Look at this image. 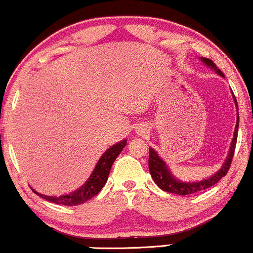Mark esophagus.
Returning a JSON list of instances; mask_svg holds the SVG:
<instances>
[{
  "label": "esophagus",
  "instance_id": "1",
  "mask_svg": "<svg viewBox=\"0 0 253 253\" xmlns=\"http://www.w3.org/2000/svg\"><path fill=\"white\" fill-rule=\"evenodd\" d=\"M136 132H137V135H143V134H146V132H147V127H146L145 126H137Z\"/></svg>",
  "mask_w": 253,
  "mask_h": 253
}]
</instances>
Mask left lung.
<instances>
[{
    "label": "left lung",
    "instance_id": "obj_1",
    "mask_svg": "<svg viewBox=\"0 0 253 253\" xmlns=\"http://www.w3.org/2000/svg\"><path fill=\"white\" fill-rule=\"evenodd\" d=\"M203 61L205 62L208 66L212 67V69L216 70V72L218 73V75L223 76V73L221 72V70L217 69L216 65L213 64L212 60L203 58ZM234 101L236 104L235 96H234ZM236 121H238V123H236V126H235L234 138H233L229 154H228L227 159H225L223 167L218 170V172H216L213 176L209 177L208 180H204L200 182H192V183L191 182H181V181L176 180V178L171 175L169 169H168L167 164H165V163L159 158V156L157 154V152L154 151L153 148H149L148 168H149V172H151V175H152V178H153V181L156 182L157 186L165 192L173 193V194H178V195H188V194H193V193L204 191V189H208V188H210V187H212L213 184H216L222 177H224V176L227 175L228 170H229V168H230V164H232L233 156H234V151H235L236 138H238L239 117Z\"/></svg>",
    "mask_w": 253,
    "mask_h": 253
}]
</instances>
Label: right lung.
<instances>
[{
    "label": "right lung",
    "mask_w": 253,
    "mask_h": 253,
    "mask_svg": "<svg viewBox=\"0 0 253 253\" xmlns=\"http://www.w3.org/2000/svg\"><path fill=\"white\" fill-rule=\"evenodd\" d=\"M126 140L121 141V142L116 143L115 146H112L110 149L105 152L102 154V157L97 162L96 167L91 173L90 178L86 181V183L84 186L81 187L78 191L71 193V194L64 195V197H47V195L40 194V193L35 192L37 195H40L43 199L48 200V202L58 204V205H66V206H75L80 205L88 202L89 199L95 197L100 191L102 189V187L105 186L106 181L108 178V173H110L111 167H112L113 162H115L118 154L123 151V148L126 147Z\"/></svg>",
    "instance_id": "right-lung-1"
}]
</instances>
